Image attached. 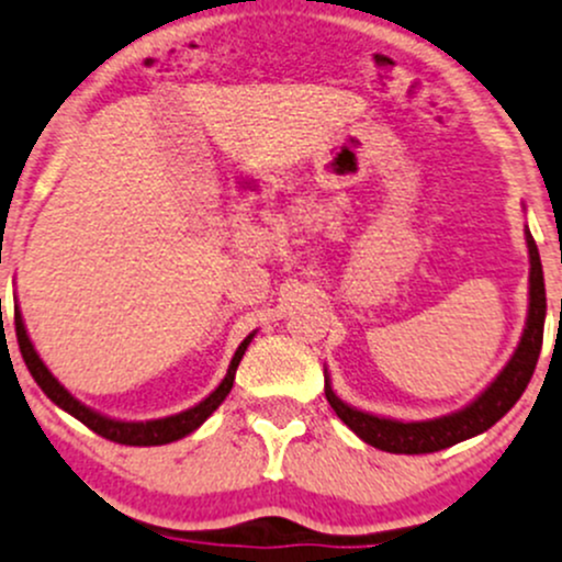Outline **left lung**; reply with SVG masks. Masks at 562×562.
I'll use <instances>...</instances> for the list:
<instances>
[{
	"label": "left lung",
	"mask_w": 562,
	"mask_h": 562,
	"mask_svg": "<svg viewBox=\"0 0 562 562\" xmlns=\"http://www.w3.org/2000/svg\"><path fill=\"white\" fill-rule=\"evenodd\" d=\"M530 252V306H528V323H525V334L519 339V347L512 356L506 369L495 376L490 385L474 404L465 409L454 412V415L436 417V420L423 423H398L387 420V417L369 415L347 406L339 401L330 390L326 380V398L334 406L336 417L356 430L366 445L376 447V450L395 452V454H425V452H439L447 447L458 445V441L471 439V436L482 434V430L493 428L512 406L517 404L519 395L528 387L530 376H533L536 363H539L541 341H544V317H547V291H544V271H541L539 247H536L533 236L525 232Z\"/></svg>",
	"instance_id": "1"
}]
</instances>
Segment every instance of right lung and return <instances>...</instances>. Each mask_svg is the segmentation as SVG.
I'll return each instance as SVG.
<instances>
[{
  "instance_id": "right-lung-1",
  "label": "right lung",
  "mask_w": 562,
  "mask_h": 562,
  "mask_svg": "<svg viewBox=\"0 0 562 562\" xmlns=\"http://www.w3.org/2000/svg\"><path fill=\"white\" fill-rule=\"evenodd\" d=\"M15 336H18V347H21V356H23V360H26V369L32 371L34 382L43 387V393L53 401V404L61 406V409L69 412L72 417H78V420L82 425H88L93 434L104 436V439H110V441H117V445L156 447V445H169V441H177V439H182V436L193 434V430H196L199 425H202L206 417H210L212 412H215L217 406L223 404V401H226L228 390L234 387L236 366H239V360H241V356H245L247 345H250V339L256 334H250L245 341H241L239 350L234 352L232 366H228L226 380H223L221 385L212 390V393L206 395L202 404H196L193 409L180 412V415L161 417V420H147V423L110 420V417L99 415V412L82 406L78 398H72V395H69V390L64 387L61 382H58L56 376L50 374V371H47L43 358L37 356V350H34V345L29 341V334H26V328H23V321H21V315H18V312H15Z\"/></svg>"
}]
</instances>
